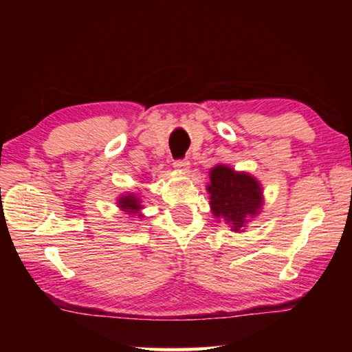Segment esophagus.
<instances>
[{
	"label": "esophagus",
	"instance_id": "34e87169",
	"mask_svg": "<svg viewBox=\"0 0 352 352\" xmlns=\"http://www.w3.org/2000/svg\"><path fill=\"white\" fill-rule=\"evenodd\" d=\"M174 168L178 170H183L186 172L189 169V162L188 160H175L174 162Z\"/></svg>",
	"mask_w": 352,
	"mask_h": 352
}]
</instances>
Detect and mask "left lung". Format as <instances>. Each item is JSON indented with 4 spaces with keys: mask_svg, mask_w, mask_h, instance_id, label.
<instances>
[{
    "mask_svg": "<svg viewBox=\"0 0 352 352\" xmlns=\"http://www.w3.org/2000/svg\"><path fill=\"white\" fill-rule=\"evenodd\" d=\"M208 184L211 211L217 219L241 231L250 217L258 216L262 208V188L247 172H236L225 164L214 166Z\"/></svg>",
    "mask_w": 352,
    "mask_h": 352,
    "instance_id": "left-lung-1",
    "label": "left lung"
}]
</instances>
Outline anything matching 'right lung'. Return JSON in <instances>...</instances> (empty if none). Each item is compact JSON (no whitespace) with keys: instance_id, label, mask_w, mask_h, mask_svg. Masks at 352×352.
<instances>
[{"instance_id":"right-lung-1","label":"right lung","mask_w":352,"mask_h":352,"mask_svg":"<svg viewBox=\"0 0 352 352\" xmlns=\"http://www.w3.org/2000/svg\"><path fill=\"white\" fill-rule=\"evenodd\" d=\"M118 206L129 214H138L142 210L141 200L136 197L135 194H129V195H122V197H119ZM138 216H141V214H138Z\"/></svg>"}]
</instances>
